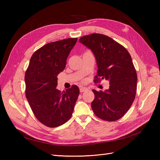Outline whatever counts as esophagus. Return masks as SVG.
I'll use <instances>...</instances> for the list:
<instances>
[{
	"label": "esophagus",
	"instance_id": "obj_1",
	"mask_svg": "<svg viewBox=\"0 0 160 160\" xmlns=\"http://www.w3.org/2000/svg\"><path fill=\"white\" fill-rule=\"evenodd\" d=\"M87 90H88V89H87V88H86V87H80V91L81 93L84 92V91H86Z\"/></svg>",
	"mask_w": 160,
	"mask_h": 160
}]
</instances>
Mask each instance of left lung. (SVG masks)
I'll list each match as a JSON object with an SVG mask.
<instances>
[{
    "label": "left lung",
    "mask_w": 160,
    "mask_h": 160,
    "mask_svg": "<svg viewBox=\"0 0 160 160\" xmlns=\"http://www.w3.org/2000/svg\"><path fill=\"white\" fill-rule=\"evenodd\" d=\"M79 42L96 57L98 69L94 82L106 79L110 84L105 91L93 90V113L103 120L116 121L128 111L136 95L138 76L131 56L120 44L100 33L84 36Z\"/></svg>",
    "instance_id": "left-lung-1"
}]
</instances>
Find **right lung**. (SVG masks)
<instances>
[{
  "instance_id": "1",
  "label": "right lung",
  "mask_w": 160,
  "mask_h": 160,
  "mask_svg": "<svg viewBox=\"0 0 160 160\" xmlns=\"http://www.w3.org/2000/svg\"><path fill=\"white\" fill-rule=\"evenodd\" d=\"M78 38L49 42L33 53L25 75V94L33 114L48 127L65 123L72 115L80 90L73 85L61 92L57 76L64 69L67 58Z\"/></svg>"
}]
</instances>
